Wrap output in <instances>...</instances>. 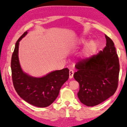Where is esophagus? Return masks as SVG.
Returning a JSON list of instances; mask_svg holds the SVG:
<instances>
[{
	"instance_id": "34e87169",
	"label": "esophagus",
	"mask_w": 127,
	"mask_h": 127,
	"mask_svg": "<svg viewBox=\"0 0 127 127\" xmlns=\"http://www.w3.org/2000/svg\"><path fill=\"white\" fill-rule=\"evenodd\" d=\"M73 74H74V71L73 70H69V78L72 79L73 77Z\"/></svg>"
}]
</instances>
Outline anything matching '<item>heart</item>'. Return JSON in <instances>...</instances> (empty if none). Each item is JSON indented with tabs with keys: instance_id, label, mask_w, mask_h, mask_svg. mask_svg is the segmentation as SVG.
I'll list each match as a JSON object with an SVG mask.
<instances>
[{
	"instance_id": "b5f03b06",
	"label": "heart",
	"mask_w": 127,
	"mask_h": 127,
	"mask_svg": "<svg viewBox=\"0 0 127 127\" xmlns=\"http://www.w3.org/2000/svg\"><path fill=\"white\" fill-rule=\"evenodd\" d=\"M81 43L84 45L88 44L86 50H85V56L86 57H91L95 53L96 50L97 45L95 41H91L90 43H88V40L83 39L81 40Z\"/></svg>"
}]
</instances>
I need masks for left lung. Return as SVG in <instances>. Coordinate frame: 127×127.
<instances>
[{
	"label": "left lung",
	"instance_id": "left-lung-1",
	"mask_svg": "<svg viewBox=\"0 0 127 127\" xmlns=\"http://www.w3.org/2000/svg\"><path fill=\"white\" fill-rule=\"evenodd\" d=\"M103 51L76 64L74 79L79 83L78 98L87 106L98 105L115 93L119 83V57L112 40L105 35Z\"/></svg>",
	"mask_w": 127,
	"mask_h": 127
}]
</instances>
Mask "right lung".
Here are the masks:
<instances>
[{
	"label": "right lung",
	"mask_w": 127,
	"mask_h": 127,
	"mask_svg": "<svg viewBox=\"0 0 127 127\" xmlns=\"http://www.w3.org/2000/svg\"><path fill=\"white\" fill-rule=\"evenodd\" d=\"M27 34L26 31L17 41L12 54L11 68L14 87L19 96L28 103L37 107H46L58 96L62 86L68 79L69 70L64 68L53 71L39 78L24 73L19 62L18 46L21 40Z\"/></svg>",
	"instance_id": "obj_1"
}]
</instances>
